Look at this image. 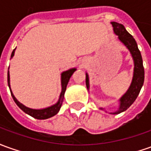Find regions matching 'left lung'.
<instances>
[{"mask_svg": "<svg viewBox=\"0 0 151 151\" xmlns=\"http://www.w3.org/2000/svg\"><path fill=\"white\" fill-rule=\"evenodd\" d=\"M113 28L114 34L117 35V38L120 42L129 50L130 53L134 62V70H133V76L132 83L129 88L127 90L122 96L119 99V107L117 111L113 113H109L110 114H119L126 111L132 104L138 94L141 91V89L145 78V71L143 67V61L141 58V52L138 49L137 42L132 36L126 30L125 27L117 22H111ZM86 84L87 89H89V75L86 72ZM100 110H104V108H99ZM105 111V110H104ZM106 112V111H105Z\"/></svg>", "mask_w": 151, "mask_h": 151, "instance_id": "obj_1", "label": "left lung"}]
</instances>
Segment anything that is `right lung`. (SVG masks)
Returning <instances> with one entry per match:
<instances>
[{"instance_id":"obj_1","label":"right lung","mask_w":151,"mask_h":151,"mask_svg":"<svg viewBox=\"0 0 151 151\" xmlns=\"http://www.w3.org/2000/svg\"><path fill=\"white\" fill-rule=\"evenodd\" d=\"M16 48H14L11 53V57L10 58H12L14 57V51H15ZM10 68V66H9ZM76 70V68H70V69L67 70H65L63 71L62 74H61V84H62V92L60 93V96H59V99H58V101L53 104V105L49 106L47 108H45V109H30V108H28L26 107L25 105H24L23 104H21L20 102H19L17 100V99L14 97V95L12 93V90L10 89V72L8 70V74H7V81H8V86L10 88V93H11V96L13 98L14 101L15 102V104L18 105V107L19 109H21L22 111H24V113L29 114L31 117H34L36 119H39V120H42V119H47L49 117H52L55 116L57 113L59 112V110L61 109L62 104V102H63V99H64V94H65V89H66V86H67V84L70 81V78L71 77V76L73 75V73Z\"/></svg>"}]
</instances>
